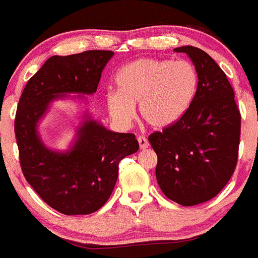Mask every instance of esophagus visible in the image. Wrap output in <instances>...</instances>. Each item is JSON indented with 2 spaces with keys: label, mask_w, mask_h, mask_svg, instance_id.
<instances>
[{
  "label": "esophagus",
  "mask_w": 258,
  "mask_h": 258,
  "mask_svg": "<svg viewBox=\"0 0 258 258\" xmlns=\"http://www.w3.org/2000/svg\"><path fill=\"white\" fill-rule=\"evenodd\" d=\"M137 141H139V145H140V149H146L149 148V141L145 136H139L137 137Z\"/></svg>",
  "instance_id": "obj_1"
}]
</instances>
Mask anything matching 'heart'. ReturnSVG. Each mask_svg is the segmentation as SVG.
<instances>
[{
  "mask_svg": "<svg viewBox=\"0 0 258 258\" xmlns=\"http://www.w3.org/2000/svg\"><path fill=\"white\" fill-rule=\"evenodd\" d=\"M118 89L105 93L110 117L128 126L139 103L141 117L155 128L172 126L183 117L196 96L199 75L187 59L139 58L115 75Z\"/></svg>",
  "mask_w": 258,
  "mask_h": 258,
  "instance_id": "1",
  "label": "heart"
}]
</instances>
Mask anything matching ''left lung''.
<instances>
[{
    "instance_id": "left-lung-1",
    "label": "left lung",
    "mask_w": 258,
    "mask_h": 258,
    "mask_svg": "<svg viewBox=\"0 0 258 258\" xmlns=\"http://www.w3.org/2000/svg\"><path fill=\"white\" fill-rule=\"evenodd\" d=\"M186 53L199 75L196 96L179 121L149 136L158 155L155 174L163 194L182 206L215 197L233 175L238 160L240 113L227 75L202 49Z\"/></svg>"
}]
</instances>
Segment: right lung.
<instances>
[{"instance_id": "1", "label": "right lung", "mask_w": 258, "mask_h": 258, "mask_svg": "<svg viewBox=\"0 0 258 258\" xmlns=\"http://www.w3.org/2000/svg\"><path fill=\"white\" fill-rule=\"evenodd\" d=\"M112 56V50L95 49L50 57L19 100L15 136L24 177L47 205L64 215L99 210L112 195L119 162L139 150L134 134L109 131L86 114L66 151L50 150L38 132L53 100L66 94L95 93Z\"/></svg>"}]
</instances>
